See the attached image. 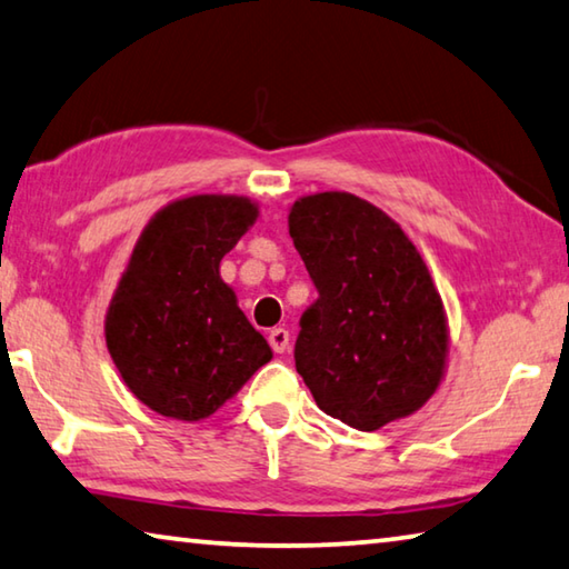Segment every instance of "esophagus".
<instances>
[{"instance_id": "34e87169", "label": "esophagus", "mask_w": 569, "mask_h": 569, "mask_svg": "<svg viewBox=\"0 0 569 569\" xmlns=\"http://www.w3.org/2000/svg\"><path fill=\"white\" fill-rule=\"evenodd\" d=\"M268 343H271V349L276 353H283L288 349V343H291V336H288L286 329H273L268 333Z\"/></svg>"}]
</instances>
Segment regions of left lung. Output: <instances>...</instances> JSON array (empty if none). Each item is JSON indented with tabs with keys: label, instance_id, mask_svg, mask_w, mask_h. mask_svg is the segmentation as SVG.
Segmentation results:
<instances>
[{
	"label": "left lung",
	"instance_id": "left-lung-1",
	"mask_svg": "<svg viewBox=\"0 0 569 569\" xmlns=\"http://www.w3.org/2000/svg\"><path fill=\"white\" fill-rule=\"evenodd\" d=\"M288 233L319 291L293 351L319 409L359 431L421 409L445 377L449 333L445 303L407 233L339 190L296 200Z\"/></svg>",
	"mask_w": 569,
	"mask_h": 569
}]
</instances>
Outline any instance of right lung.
Here are the masks:
<instances>
[{
  "instance_id": "add662e5",
  "label": "right lung",
  "mask_w": 569,
  "mask_h": 569,
  "mask_svg": "<svg viewBox=\"0 0 569 569\" xmlns=\"http://www.w3.org/2000/svg\"><path fill=\"white\" fill-rule=\"evenodd\" d=\"M256 218L248 198L190 196L162 208L132 250L104 339L128 389L162 417H210L271 361L220 278V261Z\"/></svg>"
}]
</instances>
